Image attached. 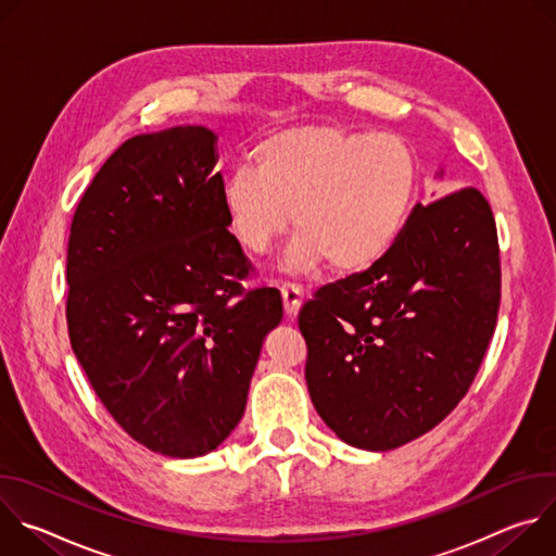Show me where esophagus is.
Masks as SVG:
<instances>
[{"label": "esophagus", "instance_id": "obj_1", "mask_svg": "<svg viewBox=\"0 0 556 556\" xmlns=\"http://www.w3.org/2000/svg\"><path fill=\"white\" fill-rule=\"evenodd\" d=\"M281 296H283V309L286 314L290 316V319H294V316L299 314V307L303 303V292L296 283H281Z\"/></svg>", "mask_w": 556, "mask_h": 556}]
</instances>
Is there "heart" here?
I'll return each mask as SVG.
<instances>
[{
    "label": "heart",
    "instance_id": "b5f03b06",
    "mask_svg": "<svg viewBox=\"0 0 556 556\" xmlns=\"http://www.w3.org/2000/svg\"><path fill=\"white\" fill-rule=\"evenodd\" d=\"M255 172L224 178L219 202L235 244L264 255L288 230V273L324 264L337 275L376 266L405 230L418 161L395 134H350L328 125L290 127L257 144Z\"/></svg>",
    "mask_w": 556,
    "mask_h": 556
}]
</instances>
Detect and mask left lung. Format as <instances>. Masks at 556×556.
I'll return each mask as SVG.
<instances>
[{
	"label": "left lung",
	"mask_w": 556,
	"mask_h": 556,
	"mask_svg": "<svg viewBox=\"0 0 556 556\" xmlns=\"http://www.w3.org/2000/svg\"><path fill=\"white\" fill-rule=\"evenodd\" d=\"M500 299L486 198L466 187L416 204L376 266L316 290L299 312L314 409L345 444L365 451L425 435L478 374Z\"/></svg>",
	"instance_id": "obj_1"
}]
</instances>
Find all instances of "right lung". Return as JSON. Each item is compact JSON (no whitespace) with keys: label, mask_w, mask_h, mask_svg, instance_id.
<instances>
[{"label":"right lung","mask_w":556,"mask_h":556,"mask_svg":"<svg viewBox=\"0 0 556 556\" xmlns=\"http://www.w3.org/2000/svg\"><path fill=\"white\" fill-rule=\"evenodd\" d=\"M217 136L178 125L125 140L76 206L67 240V332L112 418L167 457L215 451L242 420L275 288L219 202Z\"/></svg>","instance_id":"1"}]
</instances>
